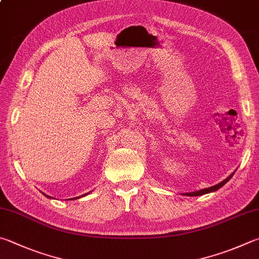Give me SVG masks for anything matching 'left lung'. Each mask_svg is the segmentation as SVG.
Instances as JSON below:
<instances>
[{"label":"left lung","instance_id":"1","mask_svg":"<svg viewBox=\"0 0 259 259\" xmlns=\"http://www.w3.org/2000/svg\"><path fill=\"white\" fill-rule=\"evenodd\" d=\"M234 175V172L232 173V175H230L225 180H223L222 182L218 183V185H215L213 187H209V188H205V189H201V190H198V191H194V192H186V194H181L183 196H190V197H194V196H201V195H205V194H209V192H214L216 190H219L220 188H222L225 183H227L230 179H231Z\"/></svg>","mask_w":259,"mask_h":259}]
</instances>
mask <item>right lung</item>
<instances>
[{"mask_svg": "<svg viewBox=\"0 0 259 259\" xmlns=\"http://www.w3.org/2000/svg\"><path fill=\"white\" fill-rule=\"evenodd\" d=\"M45 195V194H44ZM86 195H88V194H84V195H82V196H80V197H83V196H86ZM46 197H48V198H52V197H50V196H48V195H45ZM80 197H76V198H72V199H78V198H80Z\"/></svg>", "mask_w": 259, "mask_h": 259, "instance_id": "add662e5", "label": "right lung"}]
</instances>
